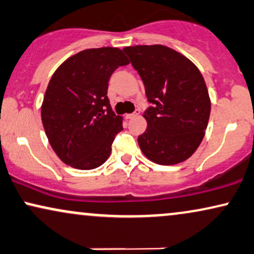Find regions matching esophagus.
<instances>
[{
  "mask_svg": "<svg viewBox=\"0 0 254 254\" xmlns=\"http://www.w3.org/2000/svg\"><path fill=\"white\" fill-rule=\"evenodd\" d=\"M140 114V111L139 110H136L134 112V113H131V114H126L125 115V117H126V119H133V118H135V117H137V115Z\"/></svg>",
  "mask_w": 254,
  "mask_h": 254,
  "instance_id": "esophagus-1",
  "label": "esophagus"
}]
</instances>
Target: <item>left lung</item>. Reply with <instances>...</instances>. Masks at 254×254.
I'll return each instance as SVG.
<instances>
[{
	"instance_id": "1",
	"label": "left lung",
	"mask_w": 254,
	"mask_h": 254,
	"mask_svg": "<svg viewBox=\"0 0 254 254\" xmlns=\"http://www.w3.org/2000/svg\"><path fill=\"white\" fill-rule=\"evenodd\" d=\"M123 50L142 79L148 101L147 129L137 137L148 160L162 166L183 162L202 142L211 101L202 73L180 52L164 45Z\"/></svg>"
}]
</instances>
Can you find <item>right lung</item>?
<instances>
[{"label": "right lung", "mask_w": 254, "mask_h": 254, "mask_svg": "<svg viewBox=\"0 0 254 254\" xmlns=\"http://www.w3.org/2000/svg\"><path fill=\"white\" fill-rule=\"evenodd\" d=\"M128 63L118 48L87 49L67 58L52 74L43 99L42 123L65 164L90 170L110 157L123 118L112 111L108 80Z\"/></svg>", "instance_id": "add662e5"}]
</instances>
